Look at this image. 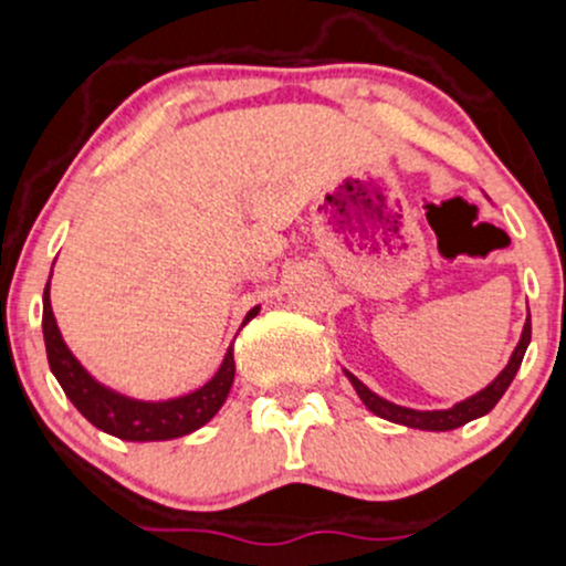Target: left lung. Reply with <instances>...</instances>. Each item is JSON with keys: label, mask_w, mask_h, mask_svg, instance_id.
<instances>
[{"label": "left lung", "mask_w": 566, "mask_h": 566, "mask_svg": "<svg viewBox=\"0 0 566 566\" xmlns=\"http://www.w3.org/2000/svg\"><path fill=\"white\" fill-rule=\"evenodd\" d=\"M528 342H532V317H526V325H523L518 347L513 349V358H510L507 366H504V371L499 374V377L493 379V382L488 385L485 390L474 392L472 398H467V401L455 403V407H450V409H431V412H420V409L398 407V403L385 401V398H379L377 392L368 390L366 385H363L360 379L355 377V374H349V371H344V374H347V377H349L353 388L358 390L360 401L366 403V407L371 409V412L377 415V418L390 420V423L407 426V428H420V431H453V428L467 426L469 420L483 418V415H488L493 407H496L499 398L504 396V390L510 388V382H513L515 374H518V368H521V363H523V355H526Z\"/></svg>", "instance_id": "1"}]
</instances>
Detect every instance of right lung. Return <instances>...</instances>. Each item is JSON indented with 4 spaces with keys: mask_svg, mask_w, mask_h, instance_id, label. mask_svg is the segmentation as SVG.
Listing matches in <instances>:
<instances>
[{
    "mask_svg": "<svg viewBox=\"0 0 566 566\" xmlns=\"http://www.w3.org/2000/svg\"><path fill=\"white\" fill-rule=\"evenodd\" d=\"M48 284L43 293V336L48 366H51L53 377L62 385L64 396L75 403V409L88 423L97 426L99 431L111 433V437L127 439V442H163V439L187 437V433L198 431L200 426H206L222 409L235 377L233 347L228 349L219 371L208 379L203 388L187 392L181 398H170V401H135V398H127L122 392L99 385L81 366L78 358L70 353L62 333L56 328L51 298H48ZM258 312L260 308L254 306L243 323L258 317Z\"/></svg>",
    "mask_w": 566,
    "mask_h": 566,
    "instance_id": "right-lung-1",
    "label": "right lung"
}]
</instances>
